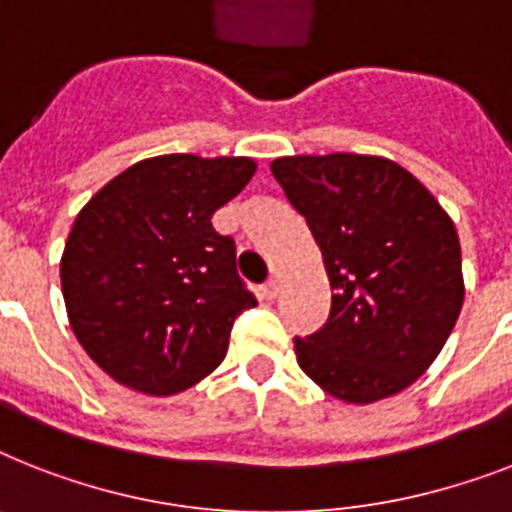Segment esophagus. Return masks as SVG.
Masks as SVG:
<instances>
[{"label": "esophagus", "instance_id": "34e87169", "mask_svg": "<svg viewBox=\"0 0 512 512\" xmlns=\"http://www.w3.org/2000/svg\"><path fill=\"white\" fill-rule=\"evenodd\" d=\"M278 292H281V278L273 276V278H270V281H268V284L263 286V297H265V299H276Z\"/></svg>", "mask_w": 512, "mask_h": 512}]
</instances>
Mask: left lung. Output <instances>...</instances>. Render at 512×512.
Returning a JSON list of instances; mask_svg holds the SVG:
<instances>
[{
	"mask_svg": "<svg viewBox=\"0 0 512 512\" xmlns=\"http://www.w3.org/2000/svg\"><path fill=\"white\" fill-rule=\"evenodd\" d=\"M323 255L331 313L294 339L299 368L347 405L400 394L429 371L463 307L455 223L418 178L376 155L270 162Z\"/></svg>",
	"mask_w": 512,
	"mask_h": 512,
	"instance_id": "8db88e82",
	"label": "left lung"
}]
</instances>
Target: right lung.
<instances>
[{
  "label": "right lung",
  "mask_w": 512,
  "mask_h": 512,
  "mask_svg": "<svg viewBox=\"0 0 512 512\" xmlns=\"http://www.w3.org/2000/svg\"><path fill=\"white\" fill-rule=\"evenodd\" d=\"M252 157L160 155L134 162L81 207L62 249L68 321L118 384L170 397L223 363L255 297L236 276L215 210L249 184Z\"/></svg>",
  "instance_id": "1"
}]
</instances>
